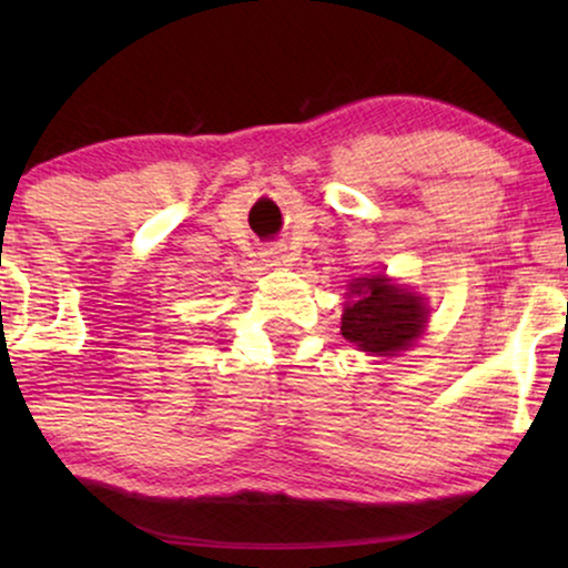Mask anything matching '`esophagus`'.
<instances>
[{
	"mask_svg": "<svg viewBox=\"0 0 568 568\" xmlns=\"http://www.w3.org/2000/svg\"><path fill=\"white\" fill-rule=\"evenodd\" d=\"M263 258H266L268 266H286V263H290L286 247H268V251L263 253Z\"/></svg>",
	"mask_w": 568,
	"mask_h": 568,
	"instance_id": "obj_1",
	"label": "esophagus"
}]
</instances>
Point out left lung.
I'll return each mask as SVG.
<instances>
[{
  "mask_svg": "<svg viewBox=\"0 0 568 568\" xmlns=\"http://www.w3.org/2000/svg\"><path fill=\"white\" fill-rule=\"evenodd\" d=\"M352 302L341 317V333L362 352L395 354L422 336L426 325L424 300L400 290L385 276L356 278L348 286Z\"/></svg>",
  "mask_w": 568,
  "mask_h": 568,
  "instance_id": "left-lung-1",
  "label": "left lung"
}]
</instances>
